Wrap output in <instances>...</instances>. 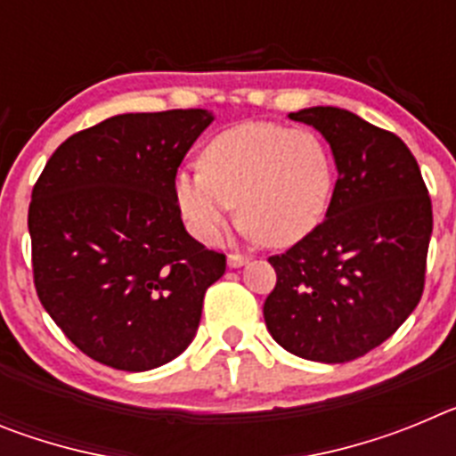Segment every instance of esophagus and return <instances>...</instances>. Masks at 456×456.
Returning a JSON list of instances; mask_svg holds the SVG:
<instances>
[{
  "label": "esophagus",
  "instance_id": "obj_1",
  "mask_svg": "<svg viewBox=\"0 0 456 456\" xmlns=\"http://www.w3.org/2000/svg\"><path fill=\"white\" fill-rule=\"evenodd\" d=\"M248 260H251V256H247V253H231V256H228V267L237 269L241 267V265H247Z\"/></svg>",
  "mask_w": 456,
  "mask_h": 456
}]
</instances>
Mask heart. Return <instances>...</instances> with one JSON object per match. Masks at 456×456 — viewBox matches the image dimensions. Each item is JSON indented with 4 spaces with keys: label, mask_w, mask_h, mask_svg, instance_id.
<instances>
[{
    "label": "heart",
    "mask_w": 456,
    "mask_h": 456,
    "mask_svg": "<svg viewBox=\"0 0 456 456\" xmlns=\"http://www.w3.org/2000/svg\"><path fill=\"white\" fill-rule=\"evenodd\" d=\"M333 159L308 130L247 120L205 143L200 168L173 180L189 231L216 244L240 203V221L267 247H292L324 219L333 196Z\"/></svg>",
    "instance_id": "1"
}]
</instances>
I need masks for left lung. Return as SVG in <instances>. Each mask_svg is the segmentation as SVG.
I'll use <instances>...</instances> for the list:
<instances>
[{"label": "left lung", "instance_id": "obj_1", "mask_svg": "<svg viewBox=\"0 0 456 456\" xmlns=\"http://www.w3.org/2000/svg\"><path fill=\"white\" fill-rule=\"evenodd\" d=\"M331 146L338 180L326 219L269 263L273 340L294 356L347 363L388 340L425 288L432 200L404 141L338 107L289 114Z\"/></svg>", "mask_w": 456, "mask_h": 456}]
</instances>
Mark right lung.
<instances>
[{
	"label": "right lung",
	"mask_w": 456,
	"mask_h": 456,
	"mask_svg": "<svg viewBox=\"0 0 456 456\" xmlns=\"http://www.w3.org/2000/svg\"><path fill=\"white\" fill-rule=\"evenodd\" d=\"M212 120L205 109L111 116L63 141L31 191L38 299L98 363L146 372L199 331L225 256L184 231L173 180Z\"/></svg>",
	"instance_id": "add662e5"
}]
</instances>
